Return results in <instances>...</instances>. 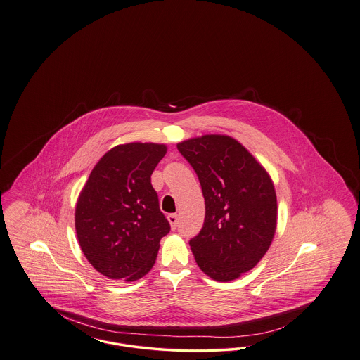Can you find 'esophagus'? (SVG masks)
I'll use <instances>...</instances> for the list:
<instances>
[{"label": "esophagus", "mask_w": 360, "mask_h": 360, "mask_svg": "<svg viewBox=\"0 0 360 360\" xmlns=\"http://www.w3.org/2000/svg\"><path fill=\"white\" fill-rule=\"evenodd\" d=\"M169 221L172 224V229H176V226H178V224H179V217H178V214H175V213H172V214H169Z\"/></svg>", "instance_id": "obj_1"}]
</instances>
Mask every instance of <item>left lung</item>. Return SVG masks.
<instances>
[{
    "instance_id": "obj_1",
    "label": "left lung",
    "mask_w": 360,
    "mask_h": 360,
    "mask_svg": "<svg viewBox=\"0 0 360 360\" xmlns=\"http://www.w3.org/2000/svg\"><path fill=\"white\" fill-rule=\"evenodd\" d=\"M197 174L205 220L188 244L198 267L228 282L250 271L267 252L276 226V195L266 170L239 141L205 135L179 143Z\"/></svg>"
}]
</instances>
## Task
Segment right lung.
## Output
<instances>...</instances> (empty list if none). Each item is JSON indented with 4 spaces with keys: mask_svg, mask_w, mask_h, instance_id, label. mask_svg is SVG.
I'll list each match as a JSON object with an SVG mask.
<instances>
[{
    "mask_svg": "<svg viewBox=\"0 0 360 360\" xmlns=\"http://www.w3.org/2000/svg\"><path fill=\"white\" fill-rule=\"evenodd\" d=\"M166 146H116L90 172L75 207V229L90 264L110 279L147 274L172 226L151 185Z\"/></svg>",
    "mask_w": 360,
    "mask_h": 360,
    "instance_id": "add662e5",
    "label": "right lung"
}]
</instances>
